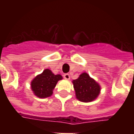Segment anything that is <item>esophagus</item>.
<instances>
[{
	"mask_svg": "<svg viewBox=\"0 0 134 134\" xmlns=\"http://www.w3.org/2000/svg\"><path fill=\"white\" fill-rule=\"evenodd\" d=\"M64 79H66V80H69L70 78V75L68 74V73H66V74H64Z\"/></svg>",
	"mask_w": 134,
	"mask_h": 134,
	"instance_id": "34e87169",
	"label": "esophagus"
}]
</instances>
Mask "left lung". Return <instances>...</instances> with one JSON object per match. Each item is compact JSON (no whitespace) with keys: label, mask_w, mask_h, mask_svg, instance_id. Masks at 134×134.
I'll list each match as a JSON object with an SVG mask.
<instances>
[{"label":"left lung","mask_w":134,"mask_h":134,"mask_svg":"<svg viewBox=\"0 0 134 134\" xmlns=\"http://www.w3.org/2000/svg\"><path fill=\"white\" fill-rule=\"evenodd\" d=\"M76 98L82 102H90L98 97L100 87L87 73L81 74L78 78L72 81Z\"/></svg>","instance_id":"1"}]
</instances>
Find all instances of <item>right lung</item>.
<instances>
[{"label": "right lung", "mask_w": 134, "mask_h": 134, "mask_svg": "<svg viewBox=\"0 0 134 134\" xmlns=\"http://www.w3.org/2000/svg\"><path fill=\"white\" fill-rule=\"evenodd\" d=\"M62 79V77L60 75H55L51 70L46 69L32 80L31 89L37 97L45 98L52 95L57 82Z\"/></svg>", "instance_id": "obj_1"}]
</instances>
